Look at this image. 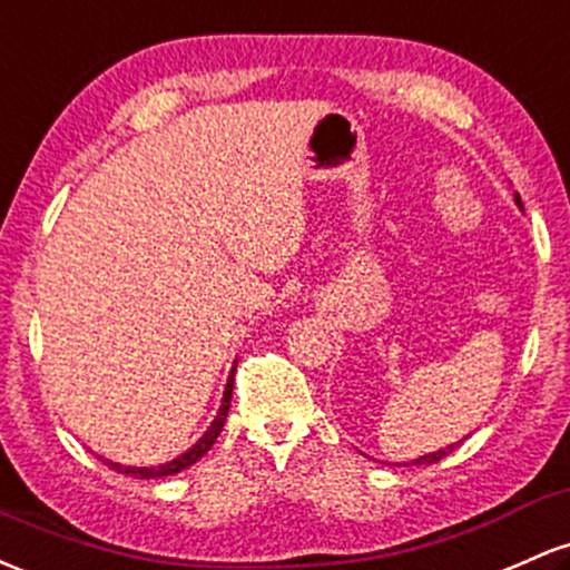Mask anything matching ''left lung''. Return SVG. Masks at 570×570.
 <instances>
[{
	"mask_svg": "<svg viewBox=\"0 0 570 570\" xmlns=\"http://www.w3.org/2000/svg\"><path fill=\"white\" fill-rule=\"evenodd\" d=\"M517 203H519V197H517ZM519 205H522V203H519ZM454 446H458V443H452V446H446V449H438V452H430V454H424V458L414 460V465H433V462H438V460H443V458H446V454L452 452Z\"/></svg>",
	"mask_w": 570,
	"mask_h": 570,
	"instance_id": "obj_1",
	"label": "left lung"
}]
</instances>
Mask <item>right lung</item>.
<instances>
[{
    "label": "right lung",
    "mask_w": 570,
    "mask_h": 570,
    "mask_svg": "<svg viewBox=\"0 0 570 570\" xmlns=\"http://www.w3.org/2000/svg\"><path fill=\"white\" fill-rule=\"evenodd\" d=\"M233 379H235V367H233V373H229L227 386H224V400H222V409H218L216 419L210 422V428L205 430V435L199 438L191 449H186L184 454H178L175 460L165 462V465H156V468H129V465H118V462H112V460H102V462L108 468H112V471H121V473H127V476H135V479H159V476H173V473L186 471V468L194 465V462L203 458V454H208V449L214 446L218 433H222L224 422H227V414H229V403H233Z\"/></svg>",
    "instance_id": "obj_1"
}]
</instances>
